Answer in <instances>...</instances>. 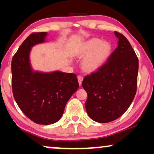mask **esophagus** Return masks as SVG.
Instances as JSON below:
<instances>
[{
  "instance_id": "esophagus-1",
  "label": "esophagus",
  "mask_w": 154,
  "mask_h": 154,
  "mask_svg": "<svg viewBox=\"0 0 154 154\" xmlns=\"http://www.w3.org/2000/svg\"><path fill=\"white\" fill-rule=\"evenodd\" d=\"M77 79H78V81H79V85H81L82 80H83V78H82L81 75H79V76L77 77Z\"/></svg>"
}]
</instances>
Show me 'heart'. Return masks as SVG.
<instances>
[{"instance_id": "obj_1", "label": "heart", "mask_w": 154, "mask_h": 154, "mask_svg": "<svg viewBox=\"0 0 154 154\" xmlns=\"http://www.w3.org/2000/svg\"><path fill=\"white\" fill-rule=\"evenodd\" d=\"M112 45L108 41L91 38L79 45L73 51L75 57L82 58L81 67L84 72L93 73L101 68L112 53Z\"/></svg>"}]
</instances>
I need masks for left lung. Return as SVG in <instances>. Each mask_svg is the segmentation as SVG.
<instances>
[{
  "mask_svg": "<svg viewBox=\"0 0 154 154\" xmlns=\"http://www.w3.org/2000/svg\"><path fill=\"white\" fill-rule=\"evenodd\" d=\"M118 46L99 70L86 75L82 88L88 93L85 108L99 123L114 121L131 106L136 94L138 59L125 37L115 32Z\"/></svg>",
  "mask_w": 154,
  "mask_h": 154,
  "instance_id": "left-lung-1",
  "label": "left lung"
}]
</instances>
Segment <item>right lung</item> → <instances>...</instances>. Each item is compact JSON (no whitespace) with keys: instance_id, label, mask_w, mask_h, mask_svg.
<instances>
[{"instance_id":"1","label":"right lung","mask_w":154,"mask_h":154,"mask_svg":"<svg viewBox=\"0 0 154 154\" xmlns=\"http://www.w3.org/2000/svg\"><path fill=\"white\" fill-rule=\"evenodd\" d=\"M47 32H34L26 38L12 60L14 98L21 110L38 124L49 125L60 120L69 99L79 87L76 75L59 71L49 73L32 69V46L46 42Z\"/></svg>"}]
</instances>
